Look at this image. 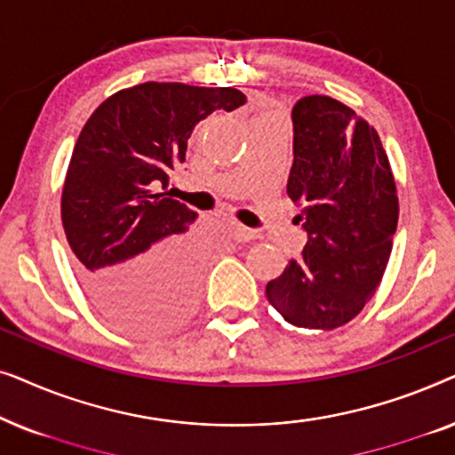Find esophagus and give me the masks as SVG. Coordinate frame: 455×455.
Returning <instances> with one entry per match:
<instances>
[{"label": "esophagus", "instance_id": "34e87169", "mask_svg": "<svg viewBox=\"0 0 455 455\" xmlns=\"http://www.w3.org/2000/svg\"><path fill=\"white\" fill-rule=\"evenodd\" d=\"M232 234H234V240L238 242H251L257 238V234H254L251 228L242 226V223H232Z\"/></svg>", "mask_w": 455, "mask_h": 455}]
</instances>
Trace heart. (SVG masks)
I'll use <instances>...</instances> for the list:
<instances>
[{"mask_svg": "<svg viewBox=\"0 0 455 455\" xmlns=\"http://www.w3.org/2000/svg\"><path fill=\"white\" fill-rule=\"evenodd\" d=\"M263 117H277L275 114H263Z\"/></svg>", "mask_w": 455, "mask_h": 455, "instance_id": "obj_1", "label": "heart"}]
</instances>
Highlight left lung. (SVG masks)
<instances>
[{
  "mask_svg": "<svg viewBox=\"0 0 455 455\" xmlns=\"http://www.w3.org/2000/svg\"><path fill=\"white\" fill-rule=\"evenodd\" d=\"M291 122L288 196L308 242L265 291L290 325L331 331L381 283L400 215L395 178L377 130L338 99L304 97Z\"/></svg>",
  "mask_w": 455,
  "mask_h": 455,
  "instance_id": "obj_1",
  "label": "left lung"
}]
</instances>
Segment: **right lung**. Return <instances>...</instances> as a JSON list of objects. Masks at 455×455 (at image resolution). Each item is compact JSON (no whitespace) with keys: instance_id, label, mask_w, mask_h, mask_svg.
<instances>
[{"instance_id":"obj_1","label":"right lung","mask_w":455,"mask_h":455,"mask_svg":"<svg viewBox=\"0 0 455 455\" xmlns=\"http://www.w3.org/2000/svg\"><path fill=\"white\" fill-rule=\"evenodd\" d=\"M244 103L232 86L142 83L86 120L61 188V223L78 282L105 319L164 333L190 315L201 252L184 232L196 213L161 188L184 164L196 124Z\"/></svg>"}]
</instances>
